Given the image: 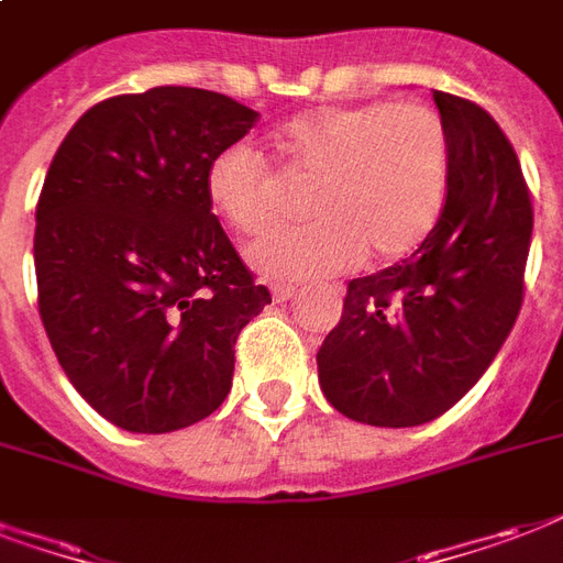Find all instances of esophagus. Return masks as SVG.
I'll list each match as a JSON object with an SVG mask.
<instances>
[{
    "mask_svg": "<svg viewBox=\"0 0 563 563\" xmlns=\"http://www.w3.org/2000/svg\"><path fill=\"white\" fill-rule=\"evenodd\" d=\"M297 297V287H287V285H276L273 287V299L276 302H287V299Z\"/></svg>",
    "mask_w": 563,
    "mask_h": 563,
    "instance_id": "esophagus-1",
    "label": "esophagus"
}]
</instances>
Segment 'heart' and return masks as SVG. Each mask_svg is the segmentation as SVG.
Returning a JSON list of instances; mask_svg holds the SVG:
<instances>
[{
	"label": "heart",
	"instance_id": "obj_1",
	"mask_svg": "<svg viewBox=\"0 0 563 563\" xmlns=\"http://www.w3.org/2000/svg\"><path fill=\"white\" fill-rule=\"evenodd\" d=\"M278 145L317 175L308 225L273 228L246 249L276 282H314L353 264H388L424 240L445 207L448 133L421 103H350L311 109L282 130ZM207 201L243 234L276 219L273 175L257 147H222L205 175Z\"/></svg>",
	"mask_w": 563,
	"mask_h": 563
}]
</instances>
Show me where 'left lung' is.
<instances>
[{
    "instance_id": "8db88e82",
    "label": "left lung",
    "mask_w": 563,
    "mask_h": 563,
    "mask_svg": "<svg viewBox=\"0 0 563 563\" xmlns=\"http://www.w3.org/2000/svg\"><path fill=\"white\" fill-rule=\"evenodd\" d=\"M448 133V198L424 243L346 285L344 314L317 353L341 416L416 427L457 404L505 344L522 306L531 201L501 126L433 91Z\"/></svg>"
}]
</instances>
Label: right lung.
<instances>
[{
	"label": "right lung",
	"mask_w": 563,
	"mask_h": 563,
	"mask_svg": "<svg viewBox=\"0 0 563 563\" xmlns=\"http://www.w3.org/2000/svg\"><path fill=\"white\" fill-rule=\"evenodd\" d=\"M257 112L205 88L109 97L49 163L35 210L37 308L88 404L130 433H172L231 391L240 329L269 290L210 213L205 175Z\"/></svg>",
	"instance_id": "obj_1"
}]
</instances>
